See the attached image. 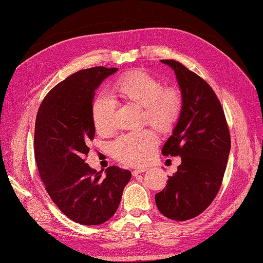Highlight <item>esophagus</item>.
<instances>
[{
    "instance_id": "34e87169",
    "label": "esophagus",
    "mask_w": 263,
    "mask_h": 263,
    "mask_svg": "<svg viewBox=\"0 0 263 263\" xmlns=\"http://www.w3.org/2000/svg\"><path fill=\"white\" fill-rule=\"evenodd\" d=\"M143 172H146V168H138V170H135L133 171V176H137L141 173H143Z\"/></svg>"
}]
</instances>
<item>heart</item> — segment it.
Wrapping results in <instances>:
<instances>
[{
    "mask_svg": "<svg viewBox=\"0 0 263 263\" xmlns=\"http://www.w3.org/2000/svg\"><path fill=\"white\" fill-rule=\"evenodd\" d=\"M115 90L124 100L142 106L143 119L160 130L173 127L182 112L183 98L178 90L164 88L159 79L146 71L126 74L117 81ZM115 108L111 96L100 95L95 99L91 114L98 132L107 133L113 128ZM158 143L155 133L140 129L119 136L111 143V150L117 160L139 166L152 157Z\"/></svg>",
    "mask_w": 263,
    "mask_h": 263,
    "instance_id": "heart-1",
    "label": "heart"
}]
</instances>
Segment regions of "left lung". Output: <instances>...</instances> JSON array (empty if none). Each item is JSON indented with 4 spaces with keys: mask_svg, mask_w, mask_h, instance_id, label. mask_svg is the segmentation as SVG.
Returning a JSON list of instances; mask_svg holds the SVG:
<instances>
[{
    "mask_svg": "<svg viewBox=\"0 0 263 263\" xmlns=\"http://www.w3.org/2000/svg\"><path fill=\"white\" fill-rule=\"evenodd\" d=\"M161 62L174 70L183 98L182 112L162 155L178 156L182 163L156 195V203L166 218L186 221L203 212L218 194L231 137L222 105L206 81L176 61Z\"/></svg>",
    "mask_w": 263,
    "mask_h": 263,
    "instance_id": "left-lung-1",
    "label": "left lung"
}]
</instances>
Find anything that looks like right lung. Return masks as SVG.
<instances>
[{
  "mask_svg": "<svg viewBox=\"0 0 263 263\" xmlns=\"http://www.w3.org/2000/svg\"><path fill=\"white\" fill-rule=\"evenodd\" d=\"M116 71L98 66L68 76L44 98L35 119L34 159L45 189L67 218L83 225L110 220L132 177L119 166L102 175L84 160L96 133V90Z\"/></svg>",
  "mask_w": 263,
  "mask_h": 263,
  "instance_id": "obj_1",
  "label": "right lung"
}]
</instances>
